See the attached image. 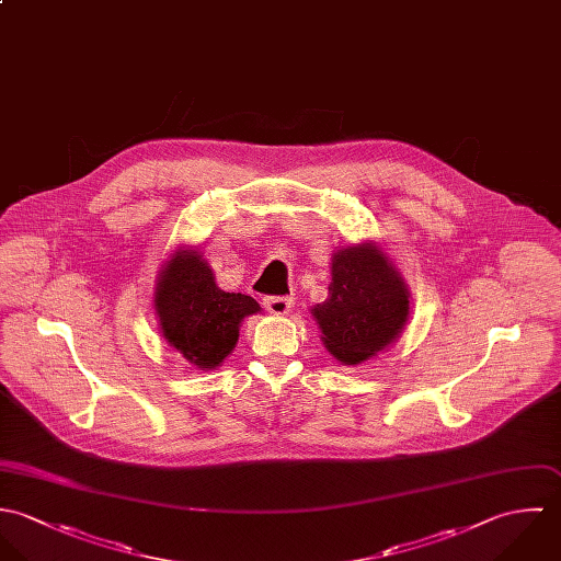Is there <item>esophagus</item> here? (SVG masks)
I'll use <instances>...</instances> for the list:
<instances>
[{
	"label": "esophagus",
	"instance_id": "esophagus-1",
	"mask_svg": "<svg viewBox=\"0 0 561 561\" xmlns=\"http://www.w3.org/2000/svg\"><path fill=\"white\" fill-rule=\"evenodd\" d=\"M264 308L271 312V314H288L290 308H293V299L290 297H266L264 299Z\"/></svg>",
	"mask_w": 561,
	"mask_h": 561
}]
</instances>
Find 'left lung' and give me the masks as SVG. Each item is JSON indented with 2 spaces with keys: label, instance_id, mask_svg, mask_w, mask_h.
<instances>
[{
  "label": "left lung",
  "instance_id": "left-lung-1",
  "mask_svg": "<svg viewBox=\"0 0 561 561\" xmlns=\"http://www.w3.org/2000/svg\"><path fill=\"white\" fill-rule=\"evenodd\" d=\"M312 317L328 351L342 364H359L401 336L410 290L375 242L351 244L332 255L330 295Z\"/></svg>",
  "mask_w": 561,
  "mask_h": 561
}]
</instances>
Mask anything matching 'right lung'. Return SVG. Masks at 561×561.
Masks as SVG:
<instances>
[{
    "label": "right lung",
    "mask_w": 561,
    "mask_h": 561,
    "mask_svg": "<svg viewBox=\"0 0 561 561\" xmlns=\"http://www.w3.org/2000/svg\"><path fill=\"white\" fill-rule=\"evenodd\" d=\"M153 306L162 336L202 370L221 366L238 342L240 323L260 312L253 297L221 290L204 255L186 247L164 262Z\"/></svg>",
    "instance_id": "right-lung-1"
}]
</instances>
